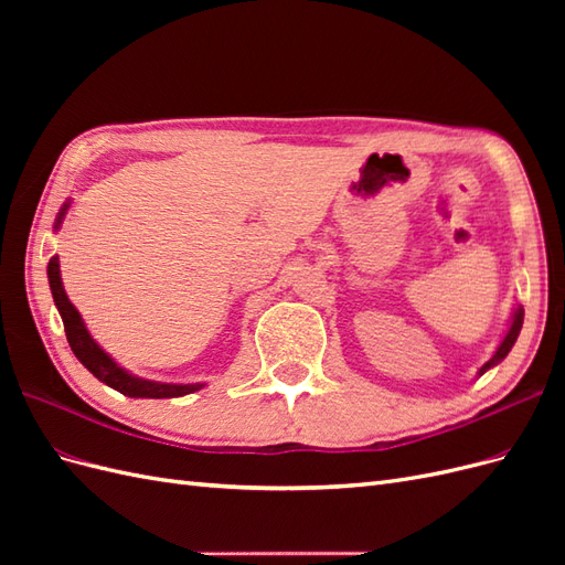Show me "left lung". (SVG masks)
I'll list each match as a JSON object with an SVG mask.
<instances>
[{
    "instance_id": "8db88e82",
    "label": "left lung",
    "mask_w": 565,
    "mask_h": 565,
    "mask_svg": "<svg viewBox=\"0 0 565 565\" xmlns=\"http://www.w3.org/2000/svg\"><path fill=\"white\" fill-rule=\"evenodd\" d=\"M521 328H523V309H521V306H519V309H516V313H514V320H511V328H509V332H507V337H504V341H502V344H500V349L498 351H494V355L490 358V361L481 367V372H478V374H483L486 370H490L492 365H498L500 361H504V358H507V353L511 351V347H514L516 344V337H519V332H521Z\"/></svg>"
}]
</instances>
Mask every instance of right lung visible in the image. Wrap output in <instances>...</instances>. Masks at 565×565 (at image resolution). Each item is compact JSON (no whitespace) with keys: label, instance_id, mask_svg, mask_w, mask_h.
<instances>
[{"label":"right lung","instance_id":"add662e5","mask_svg":"<svg viewBox=\"0 0 565 565\" xmlns=\"http://www.w3.org/2000/svg\"><path fill=\"white\" fill-rule=\"evenodd\" d=\"M67 210V204L61 210L58 218H56V228L61 224V218ZM49 285H51V295H54V301L58 306V313L63 318V328H65V337L67 344H71L73 353L77 355V361L87 367L96 380L106 382L110 388L125 393L129 398H179L185 396V393H193L198 388H202V384H160V382H148V380H139L131 377L129 372H125L122 367H117V363L113 358L100 349L96 341L89 337L87 328L77 313L75 306L67 299L63 282H61V268H58V256H51L49 266Z\"/></svg>","mask_w":565,"mask_h":565}]
</instances>
